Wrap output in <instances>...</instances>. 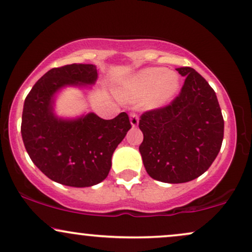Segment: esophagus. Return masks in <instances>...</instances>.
Wrapping results in <instances>:
<instances>
[{
	"label": "esophagus",
	"instance_id": "34e87169",
	"mask_svg": "<svg viewBox=\"0 0 252 252\" xmlns=\"http://www.w3.org/2000/svg\"><path fill=\"white\" fill-rule=\"evenodd\" d=\"M130 123H131L132 126H138V115L135 113H130Z\"/></svg>",
	"mask_w": 252,
	"mask_h": 252
}]
</instances>
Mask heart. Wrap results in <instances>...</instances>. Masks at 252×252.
Wrapping results in <instances>:
<instances>
[{"label": "heart", "mask_w": 252, "mask_h": 252, "mask_svg": "<svg viewBox=\"0 0 252 252\" xmlns=\"http://www.w3.org/2000/svg\"><path fill=\"white\" fill-rule=\"evenodd\" d=\"M180 89V77L164 68H148L126 82L121 92L126 101L144 99L148 108H159L171 102Z\"/></svg>", "instance_id": "1"}]
</instances>
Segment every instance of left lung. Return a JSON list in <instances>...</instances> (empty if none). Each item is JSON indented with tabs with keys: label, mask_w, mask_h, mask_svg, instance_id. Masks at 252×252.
I'll use <instances>...</instances> for the list:
<instances>
[{
	"label": "left lung",
	"mask_w": 252,
	"mask_h": 252,
	"mask_svg": "<svg viewBox=\"0 0 252 252\" xmlns=\"http://www.w3.org/2000/svg\"><path fill=\"white\" fill-rule=\"evenodd\" d=\"M183 87L165 107L141 115L143 142L139 153L151 178L186 183L210 168L220 153L224 120L216 93L190 66L177 68Z\"/></svg>",
	"instance_id": "1"
}]
</instances>
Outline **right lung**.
<instances>
[{
    "instance_id": "add662e5",
    "label": "right lung",
    "mask_w": 252,
    "mask_h": 252,
    "mask_svg": "<svg viewBox=\"0 0 252 252\" xmlns=\"http://www.w3.org/2000/svg\"><path fill=\"white\" fill-rule=\"evenodd\" d=\"M96 78L93 64L53 68L24 99L21 134L27 153L47 177L63 186L86 188L105 180L115 149L131 128L126 113L113 120L93 113L77 120H61L54 115L53 97L57 90L93 84Z\"/></svg>"
}]
</instances>
